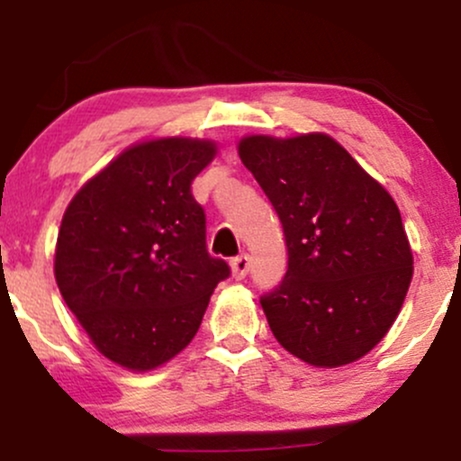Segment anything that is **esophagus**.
<instances>
[{"label": "esophagus", "instance_id": "1", "mask_svg": "<svg viewBox=\"0 0 461 461\" xmlns=\"http://www.w3.org/2000/svg\"><path fill=\"white\" fill-rule=\"evenodd\" d=\"M230 267H231V275H234V279H245L249 273V267H251V258H249L247 253H242V256H238L230 262Z\"/></svg>", "mask_w": 461, "mask_h": 461}]
</instances>
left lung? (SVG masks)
Returning a JSON list of instances; mask_svg holds the SVG:
<instances>
[{
  "label": "left lung",
  "instance_id": "1",
  "mask_svg": "<svg viewBox=\"0 0 461 461\" xmlns=\"http://www.w3.org/2000/svg\"><path fill=\"white\" fill-rule=\"evenodd\" d=\"M238 153L288 247L282 284L260 297L273 336L312 366L366 356L399 316L414 273L394 199L327 134L247 136Z\"/></svg>",
  "mask_w": 461,
  "mask_h": 461
}]
</instances>
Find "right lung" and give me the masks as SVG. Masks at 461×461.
Wrapping results in <instances>:
<instances>
[{"label": "right lung", "mask_w": 461, "mask_h": 461, "mask_svg": "<svg viewBox=\"0 0 461 461\" xmlns=\"http://www.w3.org/2000/svg\"><path fill=\"white\" fill-rule=\"evenodd\" d=\"M216 145L139 142L77 190L58 231L54 273L97 351L130 370L176 357L197 333L230 267L205 247L190 184Z\"/></svg>", "instance_id": "obj_1"}]
</instances>
